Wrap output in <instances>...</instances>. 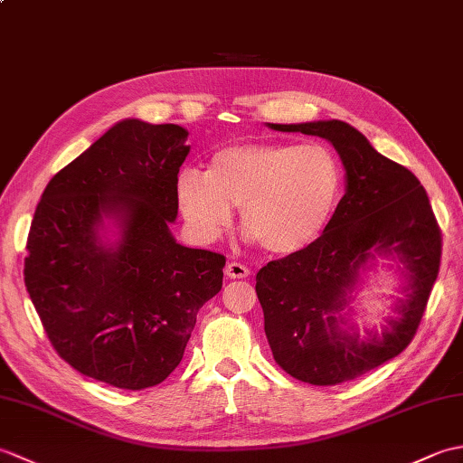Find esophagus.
Instances as JSON below:
<instances>
[{"label": "esophagus", "instance_id": "esophagus-1", "mask_svg": "<svg viewBox=\"0 0 463 463\" xmlns=\"http://www.w3.org/2000/svg\"><path fill=\"white\" fill-rule=\"evenodd\" d=\"M224 274H226V279L237 280V279H247L250 270L241 262H229V264H226V269H224Z\"/></svg>", "mask_w": 463, "mask_h": 463}]
</instances>
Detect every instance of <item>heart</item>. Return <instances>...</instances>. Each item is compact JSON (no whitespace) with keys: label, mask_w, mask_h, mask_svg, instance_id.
I'll use <instances>...</instances> for the list:
<instances>
[{"label":"heart","mask_w":463,"mask_h":463,"mask_svg":"<svg viewBox=\"0 0 463 463\" xmlns=\"http://www.w3.org/2000/svg\"><path fill=\"white\" fill-rule=\"evenodd\" d=\"M344 193V171L328 146L247 143L216 151L206 173L183 169L176 201L194 239L229 229L232 206L264 250L292 254L326 231Z\"/></svg>","instance_id":"heart-1"}]
</instances>
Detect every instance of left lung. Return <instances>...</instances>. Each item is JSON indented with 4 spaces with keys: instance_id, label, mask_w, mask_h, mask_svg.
Segmentation results:
<instances>
[{
    "instance_id": "left-lung-1",
    "label": "left lung",
    "mask_w": 463,
    "mask_h": 463,
    "mask_svg": "<svg viewBox=\"0 0 463 463\" xmlns=\"http://www.w3.org/2000/svg\"><path fill=\"white\" fill-rule=\"evenodd\" d=\"M282 133L322 137L346 169V193L310 247L270 260L257 274L264 332L279 366L300 382L334 386L396 358L414 338L439 272L441 232L416 175L380 155L352 125L269 123ZM376 256L398 258L407 297L383 334L347 326L349 294Z\"/></svg>"
}]
</instances>
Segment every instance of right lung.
Here are the masks:
<instances>
[{
    "label": "right lung",
    "mask_w": 463,
    "mask_h": 463,
    "mask_svg": "<svg viewBox=\"0 0 463 463\" xmlns=\"http://www.w3.org/2000/svg\"><path fill=\"white\" fill-rule=\"evenodd\" d=\"M186 137L173 123L113 125L47 183L29 229L24 277L49 342L115 388L169 376L196 312L222 288V254L186 249L169 229ZM105 218L113 243L100 239Z\"/></svg>",
    "instance_id": "1"
}]
</instances>
